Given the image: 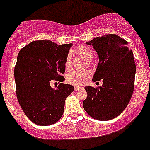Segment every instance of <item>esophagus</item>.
<instances>
[{"mask_svg":"<svg viewBox=\"0 0 150 150\" xmlns=\"http://www.w3.org/2000/svg\"><path fill=\"white\" fill-rule=\"evenodd\" d=\"M82 88V87H79V86H74V90L75 91H79V89Z\"/></svg>","mask_w":150,"mask_h":150,"instance_id":"esophagus-1","label":"esophagus"}]
</instances>
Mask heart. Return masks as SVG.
Listing matches in <instances>:
<instances>
[{"label":"heart","instance_id":"1","mask_svg":"<svg viewBox=\"0 0 150 150\" xmlns=\"http://www.w3.org/2000/svg\"><path fill=\"white\" fill-rule=\"evenodd\" d=\"M75 53L78 56H82L88 60L91 59L93 56L91 50L85 45H80V46L77 47L75 50ZM70 65H71V58L69 56H68L65 59L66 69L68 70L70 68ZM91 76V72L90 71H82V72L74 71V72L68 74L67 76V82L70 84L74 85V86H82L89 80Z\"/></svg>","mask_w":150,"mask_h":150}]
</instances>
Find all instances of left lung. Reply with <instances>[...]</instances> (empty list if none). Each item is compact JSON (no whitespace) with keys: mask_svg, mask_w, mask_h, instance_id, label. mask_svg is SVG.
Returning a JSON list of instances; mask_svg holds the SVG:
<instances>
[{"mask_svg":"<svg viewBox=\"0 0 150 150\" xmlns=\"http://www.w3.org/2000/svg\"><path fill=\"white\" fill-rule=\"evenodd\" d=\"M86 45H92L99 57L92 80H103V86L85 87L88 96L83 108L96 120H112L126 108L134 91L136 65L132 50L115 34L96 37Z\"/></svg>","mask_w":150,"mask_h":150,"instance_id":"8db88e82","label":"left lung"}]
</instances>
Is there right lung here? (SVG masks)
<instances>
[{"mask_svg":"<svg viewBox=\"0 0 150 150\" xmlns=\"http://www.w3.org/2000/svg\"><path fill=\"white\" fill-rule=\"evenodd\" d=\"M72 44L58 45L51 41H34L19 51L14 76L18 101L27 117L39 126L56 123L62 116L66 98L74 86L63 82L65 59Z\"/></svg>","mask_w":150,"mask_h":150,"instance_id":"right-lung-1","label":"right lung"}]
</instances>
